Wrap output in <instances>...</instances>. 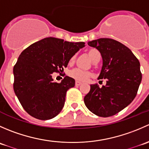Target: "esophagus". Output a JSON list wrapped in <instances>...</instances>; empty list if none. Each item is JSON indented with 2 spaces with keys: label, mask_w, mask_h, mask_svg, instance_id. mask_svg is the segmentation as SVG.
Instances as JSON below:
<instances>
[{
  "label": "esophagus",
  "mask_w": 149,
  "mask_h": 149,
  "mask_svg": "<svg viewBox=\"0 0 149 149\" xmlns=\"http://www.w3.org/2000/svg\"><path fill=\"white\" fill-rule=\"evenodd\" d=\"M81 84H82L81 82L79 81H76V86H80V85H81Z\"/></svg>",
  "instance_id": "obj_1"
}]
</instances>
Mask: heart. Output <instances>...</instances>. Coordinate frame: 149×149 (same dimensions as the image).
Wrapping results in <instances>:
<instances>
[{
    "instance_id": "b5f03b06",
    "label": "heart",
    "mask_w": 149,
    "mask_h": 149,
    "mask_svg": "<svg viewBox=\"0 0 149 149\" xmlns=\"http://www.w3.org/2000/svg\"><path fill=\"white\" fill-rule=\"evenodd\" d=\"M87 53H88V57H89L90 59L91 60V61L93 63H95L97 61H100V53L97 49L92 48V49H88ZM74 60L75 55H73V56H72L70 58V63H73L74 61ZM69 76L73 78V79H76V80L81 81H86L91 76V73L90 71H87V70H81V69L79 68H75L69 72Z\"/></svg>"
}]
</instances>
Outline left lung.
<instances>
[{"label":"left lung","mask_w":149,"mask_h":149,"mask_svg":"<svg viewBox=\"0 0 149 149\" xmlns=\"http://www.w3.org/2000/svg\"><path fill=\"white\" fill-rule=\"evenodd\" d=\"M88 45L101 53L102 67L98 79H107V84L102 88L91 84L84 103L97 116H112L136 97L142 79L140 63L128 47L112 39L100 38Z\"/></svg>","instance_id":"obj_1"}]
</instances>
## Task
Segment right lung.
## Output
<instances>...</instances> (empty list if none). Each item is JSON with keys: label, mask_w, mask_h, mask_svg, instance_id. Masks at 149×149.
I'll return each mask as SVG.
<instances>
[{"label": "right lung", "mask_w": 149, "mask_h": 149, "mask_svg": "<svg viewBox=\"0 0 149 149\" xmlns=\"http://www.w3.org/2000/svg\"><path fill=\"white\" fill-rule=\"evenodd\" d=\"M85 46L83 42H70L47 37L29 46L19 55L13 67V90L27 113L47 120L63 108L66 92L75 80L65 76L61 83L54 81L52 73L62 72L70 58Z\"/></svg>", "instance_id": "add662e5"}]
</instances>
